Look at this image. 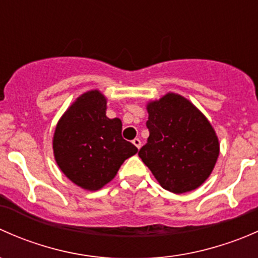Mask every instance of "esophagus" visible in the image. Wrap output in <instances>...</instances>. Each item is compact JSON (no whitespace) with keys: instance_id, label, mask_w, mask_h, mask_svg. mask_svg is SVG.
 <instances>
[{"instance_id":"esophagus-1","label":"esophagus","mask_w":258,"mask_h":258,"mask_svg":"<svg viewBox=\"0 0 258 258\" xmlns=\"http://www.w3.org/2000/svg\"><path fill=\"white\" fill-rule=\"evenodd\" d=\"M132 144H134L140 150V147H141V140H140V139H135L134 141H132Z\"/></svg>"}]
</instances>
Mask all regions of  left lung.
Here are the masks:
<instances>
[{
    "label": "left lung",
    "mask_w": 258,
    "mask_h": 258,
    "mask_svg": "<svg viewBox=\"0 0 258 258\" xmlns=\"http://www.w3.org/2000/svg\"><path fill=\"white\" fill-rule=\"evenodd\" d=\"M150 136L139 156L158 183L173 194L196 189L212 172L220 155L209 119L187 98L167 93L147 103Z\"/></svg>",
    "instance_id": "1"
}]
</instances>
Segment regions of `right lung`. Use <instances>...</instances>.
<instances>
[{
    "instance_id": "1",
    "label": "right lung",
    "mask_w": 258,
    "mask_h": 258,
    "mask_svg": "<svg viewBox=\"0 0 258 258\" xmlns=\"http://www.w3.org/2000/svg\"><path fill=\"white\" fill-rule=\"evenodd\" d=\"M107 100L98 90L81 95L57 123L53 155L66 177L88 191L112 181L136 146L122 139V122L106 116Z\"/></svg>"
}]
</instances>
